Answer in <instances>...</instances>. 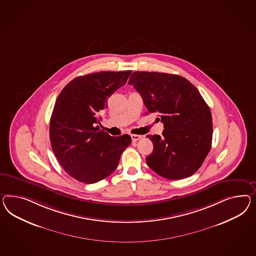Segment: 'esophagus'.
<instances>
[{
    "label": "esophagus",
    "instance_id": "34e87169",
    "mask_svg": "<svg viewBox=\"0 0 256 256\" xmlns=\"http://www.w3.org/2000/svg\"><path fill=\"white\" fill-rule=\"evenodd\" d=\"M130 137H132V142H137L140 138H142V136L136 135V134H132Z\"/></svg>",
    "mask_w": 256,
    "mask_h": 256
}]
</instances>
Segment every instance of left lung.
<instances>
[{"instance_id": "left-lung-1", "label": "left lung", "mask_w": 256, "mask_h": 256, "mask_svg": "<svg viewBox=\"0 0 256 256\" xmlns=\"http://www.w3.org/2000/svg\"><path fill=\"white\" fill-rule=\"evenodd\" d=\"M128 84L140 94L148 112L164 124L162 136H147L154 144L147 165L168 180L193 175L212 140V114L200 91L184 77L164 72H134Z\"/></svg>"}]
</instances>
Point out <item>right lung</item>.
I'll return each instance as SVG.
<instances>
[{
  "mask_svg": "<svg viewBox=\"0 0 256 256\" xmlns=\"http://www.w3.org/2000/svg\"><path fill=\"white\" fill-rule=\"evenodd\" d=\"M132 72H100L76 77L56 98L49 126L51 147L74 179L84 184L104 180L116 170L121 154L132 144L128 134L112 137L100 130L107 100Z\"/></svg>",
  "mask_w": 256,
  "mask_h": 256,
  "instance_id": "add662e5",
  "label": "right lung"
}]
</instances>
